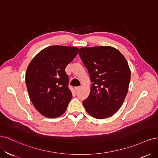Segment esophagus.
Returning a JSON list of instances; mask_svg holds the SVG:
<instances>
[{
	"label": "esophagus",
	"instance_id": "esophagus-1",
	"mask_svg": "<svg viewBox=\"0 0 158 158\" xmlns=\"http://www.w3.org/2000/svg\"><path fill=\"white\" fill-rule=\"evenodd\" d=\"M80 86H77V87H75L74 88V89H75V90H76V92H77V91H78L80 89Z\"/></svg>",
	"mask_w": 158,
	"mask_h": 158
}]
</instances>
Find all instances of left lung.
<instances>
[{"mask_svg": "<svg viewBox=\"0 0 158 158\" xmlns=\"http://www.w3.org/2000/svg\"><path fill=\"white\" fill-rule=\"evenodd\" d=\"M78 54L92 82L89 96L82 102L84 107L94 118L112 116L121 107L130 83L126 59L109 46L82 47Z\"/></svg>", "mask_w": 158, "mask_h": 158, "instance_id": "1", "label": "left lung"}]
</instances>
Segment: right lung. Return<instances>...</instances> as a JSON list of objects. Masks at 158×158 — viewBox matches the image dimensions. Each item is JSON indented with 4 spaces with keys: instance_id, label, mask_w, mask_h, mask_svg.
I'll list each match as a JSON object with an SVG mask.
<instances>
[{
    "instance_id": "add662e5",
    "label": "right lung",
    "mask_w": 158,
    "mask_h": 158,
    "mask_svg": "<svg viewBox=\"0 0 158 158\" xmlns=\"http://www.w3.org/2000/svg\"><path fill=\"white\" fill-rule=\"evenodd\" d=\"M75 47L54 45L40 51L26 70V83L31 101L43 115L63 114L73 98L65 68L77 55Z\"/></svg>"
}]
</instances>
